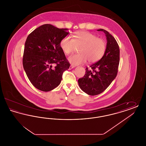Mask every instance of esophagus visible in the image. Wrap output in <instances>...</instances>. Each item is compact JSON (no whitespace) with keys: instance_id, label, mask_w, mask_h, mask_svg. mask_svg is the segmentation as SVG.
<instances>
[{"instance_id":"1","label":"esophagus","mask_w":146,"mask_h":146,"mask_svg":"<svg viewBox=\"0 0 146 146\" xmlns=\"http://www.w3.org/2000/svg\"><path fill=\"white\" fill-rule=\"evenodd\" d=\"M73 68H74V66H72V65H70L69 67V70H72L73 69Z\"/></svg>"}]
</instances>
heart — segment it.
Instances as JSON below:
<instances>
[{"mask_svg": "<svg viewBox=\"0 0 146 146\" xmlns=\"http://www.w3.org/2000/svg\"><path fill=\"white\" fill-rule=\"evenodd\" d=\"M60 45L66 55L72 53L76 48H80L79 54L70 56L68 58L73 66L83 64L87 60L90 63L96 62L103 57L107 49V44L104 39L86 31L77 32L73 38L70 36L63 38Z\"/></svg>", "mask_w": 146, "mask_h": 146, "instance_id": "1", "label": "heart"}]
</instances>
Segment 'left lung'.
<instances>
[{
  "mask_svg": "<svg viewBox=\"0 0 146 146\" xmlns=\"http://www.w3.org/2000/svg\"><path fill=\"white\" fill-rule=\"evenodd\" d=\"M107 37V49L103 57L86 68L85 74L78 79L80 89L86 94L94 96L104 92L117 75L120 59V50L115 38L104 29Z\"/></svg>",
  "mask_w": 146,
  "mask_h": 146,
  "instance_id": "1",
  "label": "left lung"
}]
</instances>
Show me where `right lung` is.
Here are the masks:
<instances>
[{
    "label": "right lung",
    "instance_id": "add662e5",
    "mask_svg": "<svg viewBox=\"0 0 146 146\" xmlns=\"http://www.w3.org/2000/svg\"><path fill=\"white\" fill-rule=\"evenodd\" d=\"M67 28L45 24L28 35L25 42L23 66L32 85L39 90L49 91L59 85L63 73L70 63L60 47Z\"/></svg>",
    "mask_w": 146,
    "mask_h": 146
}]
</instances>
